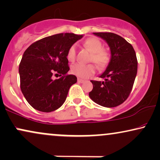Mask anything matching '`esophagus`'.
<instances>
[{"instance_id":"34e87169","label":"esophagus","mask_w":160,"mask_h":160,"mask_svg":"<svg viewBox=\"0 0 160 160\" xmlns=\"http://www.w3.org/2000/svg\"><path fill=\"white\" fill-rule=\"evenodd\" d=\"M78 82H81V83H82V82H85V80H82V79H81V78H78Z\"/></svg>"}]
</instances>
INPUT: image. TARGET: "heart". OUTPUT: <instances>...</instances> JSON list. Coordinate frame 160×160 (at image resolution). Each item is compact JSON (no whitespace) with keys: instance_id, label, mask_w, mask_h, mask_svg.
I'll use <instances>...</instances> for the list:
<instances>
[{"instance_id":"obj_1","label":"heart","mask_w":160,"mask_h":160,"mask_svg":"<svg viewBox=\"0 0 160 160\" xmlns=\"http://www.w3.org/2000/svg\"><path fill=\"white\" fill-rule=\"evenodd\" d=\"M82 44L84 47L88 48L92 52L89 57L90 62H94L102 69L106 68L108 66L112 59L111 54L108 50L102 48V43L100 40L95 38H89L85 40ZM76 46L73 44L68 48L66 58L69 61L73 62L76 59ZM72 72L78 78L86 79L96 72V66L93 63H76L72 67Z\"/></svg>"}]
</instances>
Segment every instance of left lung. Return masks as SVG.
I'll use <instances>...</instances> for the list:
<instances>
[{"label": "left lung", "mask_w": 160, "mask_h": 160, "mask_svg": "<svg viewBox=\"0 0 160 160\" xmlns=\"http://www.w3.org/2000/svg\"><path fill=\"white\" fill-rule=\"evenodd\" d=\"M108 43L112 59L100 78L105 81L91 80L93 89L89 97L100 106L113 108L120 106L130 95L137 73L136 53L128 41L112 32H94Z\"/></svg>", "instance_id": "obj_1"}]
</instances>
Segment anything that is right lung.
Masks as SVG:
<instances>
[{"label":"right lung","instance_id":"right-lung-1","mask_svg":"<svg viewBox=\"0 0 160 160\" xmlns=\"http://www.w3.org/2000/svg\"><path fill=\"white\" fill-rule=\"evenodd\" d=\"M82 35L60 33L31 44L24 52L19 65L21 89L30 106L42 112H51L65 102L68 90L76 83L69 71L66 54L68 48ZM60 74L53 80V74Z\"/></svg>","mask_w":160,"mask_h":160}]
</instances>
